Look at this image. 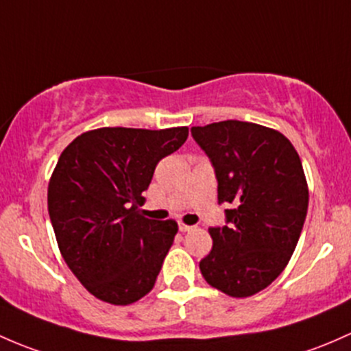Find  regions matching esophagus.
Returning <instances> with one entry per match:
<instances>
[{"label":"esophagus","instance_id":"esophagus-1","mask_svg":"<svg viewBox=\"0 0 351 351\" xmlns=\"http://www.w3.org/2000/svg\"><path fill=\"white\" fill-rule=\"evenodd\" d=\"M194 226L191 225H184V223H179V231L180 233H187V231H193Z\"/></svg>","mask_w":351,"mask_h":351}]
</instances>
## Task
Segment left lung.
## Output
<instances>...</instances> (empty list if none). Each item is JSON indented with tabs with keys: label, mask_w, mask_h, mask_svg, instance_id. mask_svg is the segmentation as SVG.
Returning a JSON list of instances; mask_svg holds the SVG:
<instances>
[{
	"label": "left lung",
	"mask_w": 351,
	"mask_h": 351,
	"mask_svg": "<svg viewBox=\"0 0 351 351\" xmlns=\"http://www.w3.org/2000/svg\"><path fill=\"white\" fill-rule=\"evenodd\" d=\"M208 155L225 225L209 228L213 250L199 262L206 282L231 298L270 285L295 250L309 193L301 158L282 135L256 123L228 120L193 126Z\"/></svg>",
	"instance_id": "1"
}]
</instances>
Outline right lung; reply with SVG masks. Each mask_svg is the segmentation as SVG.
I'll return each mask as SVG.
<instances>
[{"label":"right lung","instance_id":"add662e5","mask_svg":"<svg viewBox=\"0 0 351 351\" xmlns=\"http://www.w3.org/2000/svg\"><path fill=\"white\" fill-rule=\"evenodd\" d=\"M167 130L97 128L60 154L49 182V215L60 254L79 282L110 304L149 294L177 223L143 218V191L158 162L187 140Z\"/></svg>","mask_w":351,"mask_h":351}]
</instances>
